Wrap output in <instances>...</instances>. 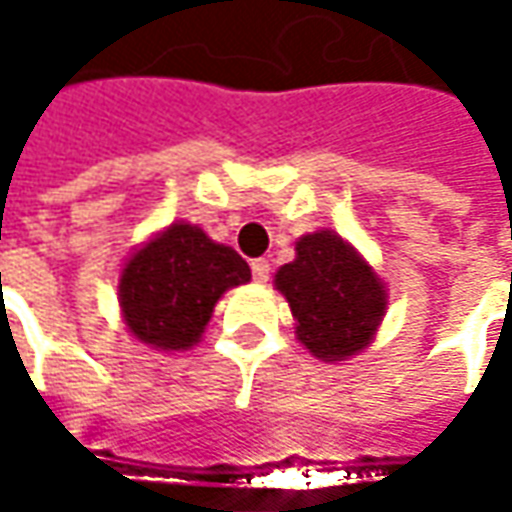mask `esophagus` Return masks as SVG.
I'll return each mask as SVG.
<instances>
[{"instance_id": "esophagus-1", "label": "esophagus", "mask_w": 512, "mask_h": 512, "mask_svg": "<svg viewBox=\"0 0 512 512\" xmlns=\"http://www.w3.org/2000/svg\"><path fill=\"white\" fill-rule=\"evenodd\" d=\"M250 270H253V279H256V282H267V279H270V262H267V259H253V262H250Z\"/></svg>"}]
</instances>
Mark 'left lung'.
I'll list each match as a JSON object with an SVG mask.
<instances>
[{
    "label": "left lung",
    "mask_w": 512,
    "mask_h": 512,
    "mask_svg": "<svg viewBox=\"0 0 512 512\" xmlns=\"http://www.w3.org/2000/svg\"><path fill=\"white\" fill-rule=\"evenodd\" d=\"M273 287L293 313L296 339L322 362H347L376 339L387 313V285L356 247L333 230L299 236L296 259Z\"/></svg>",
    "instance_id": "left-lung-1"
}]
</instances>
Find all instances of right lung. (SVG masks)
I'll return each mask as SVG.
<instances>
[{
	"label": "right lung",
	"instance_id": "add662e5",
	"mask_svg": "<svg viewBox=\"0 0 512 512\" xmlns=\"http://www.w3.org/2000/svg\"><path fill=\"white\" fill-rule=\"evenodd\" d=\"M250 267L199 225L173 222L136 247L119 273L125 330L153 350H190L202 342L213 307L230 287L247 285Z\"/></svg>",
	"mask_w": 512,
	"mask_h": 512
}]
</instances>
